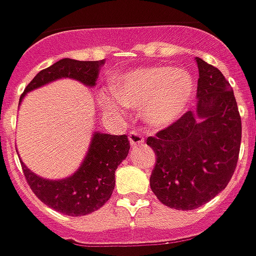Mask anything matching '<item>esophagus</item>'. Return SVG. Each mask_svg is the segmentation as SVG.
<instances>
[{"label": "esophagus", "instance_id": "obj_1", "mask_svg": "<svg viewBox=\"0 0 256 256\" xmlns=\"http://www.w3.org/2000/svg\"><path fill=\"white\" fill-rule=\"evenodd\" d=\"M128 138H130V142L132 146L136 145H141L144 142V135L140 131H130L128 134Z\"/></svg>", "mask_w": 256, "mask_h": 256}]
</instances>
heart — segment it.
<instances>
[{
    "instance_id": "1",
    "label": "heart",
    "mask_w": 256,
    "mask_h": 256,
    "mask_svg": "<svg viewBox=\"0 0 256 256\" xmlns=\"http://www.w3.org/2000/svg\"><path fill=\"white\" fill-rule=\"evenodd\" d=\"M194 78L184 70L156 66L138 70L124 75L116 84L120 102L132 108L144 110L145 120L156 126L170 125L186 110L194 94ZM104 108L118 112L120 106L112 98H102Z\"/></svg>"
}]
</instances>
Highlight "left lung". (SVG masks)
Segmentation results:
<instances>
[{
	"mask_svg": "<svg viewBox=\"0 0 256 256\" xmlns=\"http://www.w3.org/2000/svg\"><path fill=\"white\" fill-rule=\"evenodd\" d=\"M196 110L188 111L146 144L156 155L150 185L164 205L191 211L211 201L231 181L238 164L242 126L230 82L196 58Z\"/></svg>",
	"mask_w": 256,
	"mask_h": 256,
	"instance_id": "obj_1",
	"label": "left lung"
}]
</instances>
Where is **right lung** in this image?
I'll return each mask as SVG.
<instances>
[{
    "instance_id": "right-lung-1",
    "label": "right lung",
    "mask_w": 256,
    "mask_h": 256,
    "mask_svg": "<svg viewBox=\"0 0 256 256\" xmlns=\"http://www.w3.org/2000/svg\"><path fill=\"white\" fill-rule=\"evenodd\" d=\"M102 64L104 61L60 60L35 75L26 85L20 102L26 92L60 78H72L94 86ZM130 146L126 135L95 132L78 171L60 181H50L35 175L22 161L21 166L30 188L45 205L70 216H82L100 210L111 198L115 186V170L126 158Z\"/></svg>"
}]
</instances>
